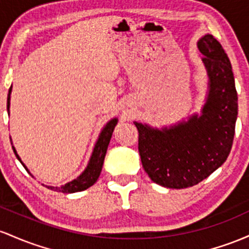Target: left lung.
<instances>
[{"mask_svg": "<svg viewBox=\"0 0 249 249\" xmlns=\"http://www.w3.org/2000/svg\"><path fill=\"white\" fill-rule=\"evenodd\" d=\"M208 75V94L201 115L162 129L134 122L139 153L150 180L182 189L208 178L230 155L237 117V94L227 54L213 35L197 41Z\"/></svg>", "mask_w": 249, "mask_h": 249, "instance_id": "left-lung-1", "label": "left lung"}]
</instances>
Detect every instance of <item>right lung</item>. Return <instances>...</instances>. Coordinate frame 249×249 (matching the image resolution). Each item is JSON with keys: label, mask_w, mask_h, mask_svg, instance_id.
<instances>
[{"label": "right lung", "mask_w": 249, "mask_h": 249, "mask_svg": "<svg viewBox=\"0 0 249 249\" xmlns=\"http://www.w3.org/2000/svg\"><path fill=\"white\" fill-rule=\"evenodd\" d=\"M10 94H12V87L9 88V94H8L7 99V110L9 111L10 107ZM117 124V119H111L107 124L103 127V129L100 133L99 139H97L96 143H95L94 150L91 153L90 160L88 162L87 168L82 172V174H80V177H77L75 180L71 181V182L66 183V185L61 187H53V186H47V188L52 189L54 192H60V193H76V192H82L85 189L89 188L90 186H93L97 181V178L100 177V173L102 170L103 161H105L106 153H107L108 144H109L111 135H113L114 128ZM13 150L15 153L16 158L18 159V161L23 164V167L28 170V168L24 166L23 162L21 161L18 153H16L15 147L13 146Z\"/></svg>", "instance_id": "obj_1"}]
</instances>
